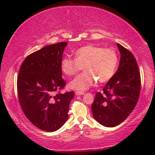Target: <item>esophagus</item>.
<instances>
[{"instance_id": "1", "label": "esophagus", "mask_w": 155, "mask_h": 155, "mask_svg": "<svg viewBox=\"0 0 155 155\" xmlns=\"http://www.w3.org/2000/svg\"><path fill=\"white\" fill-rule=\"evenodd\" d=\"M84 93L83 92H79V91H77V92H75V94L76 95H82L84 94Z\"/></svg>"}]
</instances>
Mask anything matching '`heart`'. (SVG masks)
Instances as JSON below:
<instances>
[{"label":"heart","mask_w":155,"mask_h":155,"mask_svg":"<svg viewBox=\"0 0 155 155\" xmlns=\"http://www.w3.org/2000/svg\"><path fill=\"white\" fill-rule=\"evenodd\" d=\"M118 63V54L113 48L88 44L76 51L75 59L63 58L61 69L65 75L73 76L82 67L83 73L69 83L71 89L82 92L92 87L96 80L99 83L109 81L116 73Z\"/></svg>","instance_id":"heart-1"}]
</instances>
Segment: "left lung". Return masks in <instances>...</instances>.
I'll use <instances>...</instances> for the list:
<instances>
[{"instance_id":"8db88e82","label":"left lung","mask_w":155,"mask_h":155,"mask_svg":"<svg viewBox=\"0 0 155 155\" xmlns=\"http://www.w3.org/2000/svg\"><path fill=\"white\" fill-rule=\"evenodd\" d=\"M118 68L114 77L97 92L92 104L94 119L106 127L119 125L130 115L138 101L141 87L140 74L137 61L128 49L119 44Z\"/></svg>"}]
</instances>
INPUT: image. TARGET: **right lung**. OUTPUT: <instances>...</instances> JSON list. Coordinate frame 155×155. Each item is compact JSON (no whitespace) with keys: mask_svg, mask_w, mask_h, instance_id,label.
<instances>
[{"mask_svg":"<svg viewBox=\"0 0 155 155\" xmlns=\"http://www.w3.org/2000/svg\"><path fill=\"white\" fill-rule=\"evenodd\" d=\"M67 42L44 46L23 61L18 76L20 107L28 120L47 132L58 130L68 118L73 91L60 92L65 86L61 62Z\"/></svg>","mask_w":155,"mask_h":155,"instance_id":"add662e5","label":"right lung"}]
</instances>
